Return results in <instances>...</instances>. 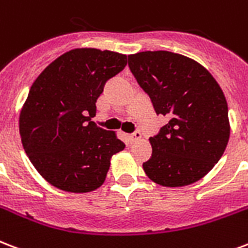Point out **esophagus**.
Segmentation results:
<instances>
[{
  "label": "esophagus",
  "mask_w": 248,
  "mask_h": 248,
  "mask_svg": "<svg viewBox=\"0 0 248 248\" xmlns=\"http://www.w3.org/2000/svg\"><path fill=\"white\" fill-rule=\"evenodd\" d=\"M130 140L134 143V141H137L139 140V139H141V132L140 131H135V132H132L131 135H130Z\"/></svg>",
  "instance_id": "obj_1"
}]
</instances>
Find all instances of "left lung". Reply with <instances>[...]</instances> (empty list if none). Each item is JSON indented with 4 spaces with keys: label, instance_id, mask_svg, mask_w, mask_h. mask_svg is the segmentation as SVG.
<instances>
[{
    "label": "left lung",
    "instance_id": "1",
    "mask_svg": "<svg viewBox=\"0 0 248 248\" xmlns=\"http://www.w3.org/2000/svg\"><path fill=\"white\" fill-rule=\"evenodd\" d=\"M128 66L157 114L169 116L156 137L145 174L165 187H182L209 173L230 137L225 94L204 66L178 53L156 50L128 56Z\"/></svg>",
    "mask_w": 248,
    "mask_h": 248
}]
</instances>
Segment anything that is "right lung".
I'll list each match as a JSON object with an SVG mask.
<instances>
[{"mask_svg":"<svg viewBox=\"0 0 248 248\" xmlns=\"http://www.w3.org/2000/svg\"><path fill=\"white\" fill-rule=\"evenodd\" d=\"M126 65V54L73 49L46 66L31 86L19 132L32 165L52 186L91 192L104 183L111 156L124 144L91 118L107 80Z\"/></svg>","mask_w":248,"mask_h":248,"instance_id":"right-lung-1","label":"right lung"}]
</instances>
